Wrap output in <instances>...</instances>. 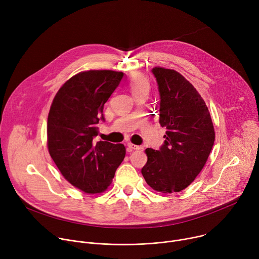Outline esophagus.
Segmentation results:
<instances>
[{
    "label": "esophagus",
    "mask_w": 259,
    "mask_h": 259,
    "mask_svg": "<svg viewBox=\"0 0 259 259\" xmlns=\"http://www.w3.org/2000/svg\"><path fill=\"white\" fill-rule=\"evenodd\" d=\"M127 146L129 147V149H130V150H140V149H141V147H140L139 145L133 144V143H131V142L127 143Z\"/></svg>",
    "instance_id": "1"
}]
</instances>
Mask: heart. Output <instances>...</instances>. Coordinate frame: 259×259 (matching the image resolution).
I'll use <instances>...</instances> for the list:
<instances>
[{"mask_svg": "<svg viewBox=\"0 0 259 259\" xmlns=\"http://www.w3.org/2000/svg\"><path fill=\"white\" fill-rule=\"evenodd\" d=\"M130 87H131L132 93L137 91H149L150 83L143 75L135 73V75L132 77Z\"/></svg>", "mask_w": 259, "mask_h": 259, "instance_id": "b5f03b06", "label": "heart"}]
</instances>
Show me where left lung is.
<instances>
[{
	"label": "left lung",
	"mask_w": 259,
	"mask_h": 259,
	"mask_svg": "<svg viewBox=\"0 0 259 259\" xmlns=\"http://www.w3.org/2000/svg\"><path fill=\"white\" fill-rule=\"evenodd\" d=\"M160 101L156 109L164 143L159 151L146 149L141 173L149 186L164 194L189 187L203 169L214 144L215 133L208 107L195 87L179 72L154 67Z\"/></svg>",
	"instance_id": "obj_1"
}]
</instances>
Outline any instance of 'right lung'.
<instances>
[{
	"instance_id": "right-lung-1",
	"label": "right lung",
	"mask_w": 259,
	"mask_h": 259,
	"mask_svg": "<svg viewBox=\"0 0 259 259\" xmlns=\"http://www.w3.org/2000/svg\"><path fill=\"white\" fill-rule=\"evenodd\" d=\"M124 73L88 70L71 77L55 95L47 123L48 150L57 168L73 187L101 193L113 181L126 155L124 144L95 141L103 105Z\"/></svg>"
}]
</instances>
